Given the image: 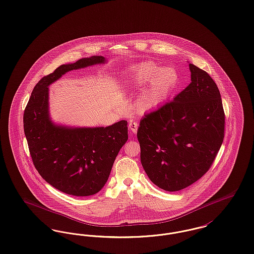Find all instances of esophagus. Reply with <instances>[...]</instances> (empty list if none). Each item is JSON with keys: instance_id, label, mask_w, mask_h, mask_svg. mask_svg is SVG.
I'll return each instance as SVG.
<instances>
[{"instance_id": "obj_1", "label": "esophagus", "mask_w": 254, "mask_h": 254, "mask_svg": "<svg viewBox=\"0 0 254 254\" xmlns=\"http://www.w3.org/2000/svg\"><path fill=\"white\" fill-rule=\"evenodd\" d=\"M128 127H129V129H130V131L132 132V133H136L137 132V128H138V123L134 121V120H131V121H129V123H128Z\"/></svg>"}]
</instances>
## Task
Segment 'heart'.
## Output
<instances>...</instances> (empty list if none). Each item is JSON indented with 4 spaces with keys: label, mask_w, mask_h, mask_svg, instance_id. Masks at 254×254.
I'll list each match as a JSON object with an SVG mask.
<instances>
[{
    "label": "heart",
    "mask_w": 254,
    "mask_h": 254,
    "mask_svg": "<svg viewBox=\"0 0 254 254\" xmlns=\"http://www.w3.org/2000/svg\"><path fill=\"white\" fill-rule=\"evenodd\" d=\"M128 76L127 82L130 89H139L146 85L138 99V106L144 112L162 105L178 81V73L175 69L159 68L152 62H142L136 65L130 70Z\"/></svg>",
    "instance_id": "b5f03b06"
}]
</instances>
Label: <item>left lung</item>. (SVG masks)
Returning a JSON list of instances; mask_svg holds the SVG:
<instances>
[{
    "label": "left lung",
    "mask_w": 254,
    "mask_h": 254,
    "mask_svg": "<svg viewBox=\"0 0 254 254\" xmlns=\"http://www.w3.org/2000/svg\"><path fill=\"white\" fill-rule=\"evenodd\" d=\"M191 83L172 102L146 114L137 138L141 163L149 179L168 192L200 179L223 144L224 112L212 77L189 63Z\"/></svg>",
    "instance_id": "1"
}]
</instances>
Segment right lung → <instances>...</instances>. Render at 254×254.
Here are the masks:
<instances>
[{"label": "right lung", "instance_id": "add662e5", "mask_svg": "<svg viewBox=\"0 0 254 254\" xmlns=\"http://www.w3.org/2000/svg\"><path fill=\"white\" fill-rule=\"evenodd\" d=\"M105 62L104 57L93 56L61 65L38 81L24 112V131L34 167L65 194L86 196L103 189L127 141V122L122 120L106 127L57 125L49 112V86L69 71Z\"/></svg>", "mask_w": 254, "mask_h": 254}]
</instances>
